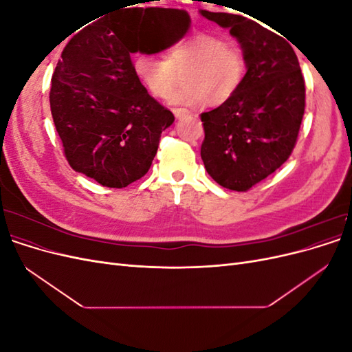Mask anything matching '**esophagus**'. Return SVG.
I'll use <instances>...</instances> for the list:
<instances>
[{
  "label": "esophagus",
  "mask_w": 352,
  "mask_h": 352,
  "mask_svg": "<svg viewBox=\"0 0 352 352\" xmlns=\"http://www.w3.org/2000/svg\"><path fill=\"white\" fill-rule=\"evenodd\" d=\"M173 114H175L176 119H182V117L189 116L190 111L186 110V109H173Z\"/></svg>",
  "instance_id": "esophagus-1"
}]
</instances>
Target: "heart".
<instances>
[{
	"label": "heart",
	"mask_w": 352,
	"mask_h": 352,
	"mask_svg": "<svg viewBox=\"0 0 352 352\" xmlns=\"http://www.w3.org/2000/svg\"><path fill=\"white\" fill-rule=\"evenodd\" d=\"M132 67L135 76L155 98H167L180 74L186 87L170 96L173 105L199 109L220 105L235 97L248 69L247 52L235 42L214 34L199 32L180 39L168 48L167 57L138 52Z\"/></svg>",
	"instance_id": "obj_1"
}]
</instances>
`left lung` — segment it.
<instances>
[{
  "mask_svg": "<svg viewBox=\"0 0 352 352\" xmlns=\"http://www.w3.org/2000/svg\"><path fill=\"white\" fill-rule=\"evenodd\" d=\"M201 14L228 28L247 52V74L235 97L201 114L207 173L220 186L245 192L289 158L304 116L305 83L285 36L243 16Z\"/></svg>",
  "mask_w": 352,
  "mask_h": 352,
  "instance_id": "obj_1",
  "label": "left lung"
}]
</instances>
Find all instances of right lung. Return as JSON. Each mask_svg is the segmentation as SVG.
Masks as SVG:
<instances>
[{"label": "right lung", "instance_id": "add662e5", "mask_svg": "<svg viewBox=\"0 0 352 352\" xmlns=\"http://www.w3.org/2000/svg\"><path fill=\"white\" fill-rule=\"evenodd\" d=\"M144 8L100 16L78 32L52 73L50 105L73 170L107 188H126L151 167L173 113L146 92L132 67Z\"/></svg>", "mask_w": 352, "mask_h": 352}]
</instances>
